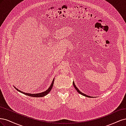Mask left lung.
Returning a JSON list of instances; mask_svg holds the SVG:
<instances>
[{
    "label": "left lung",
    "instance_id": "8db88e82",
    "mask_svg": "<svg viewBox=\"0 0 126 126\" xmlns=\"http://www.w3.org/2000/svg\"><path fill=\"white\" fill-rule=\"evenodd\" d=\"M73 85H74V87H75V88L76 89V90H77V91H78V93H79V94H82V95H83V96H85V97H91L90 96H87V95H86V94H84L83 93H82L81 91H80V90L77 88V87H76V85H75V83H74V82H73Z\"/></svg>",
    "mask_w": 126,
    "mask_h": 126
}]
</instances>
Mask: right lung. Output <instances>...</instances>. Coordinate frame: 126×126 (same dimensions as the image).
<instances>
[{"label":"right lung","mask_w":126,"mask_h":126,"mask_svg":"<svg viewBox=\"0 0 126 126\" xmlns=\"http://www.w3.org/2000/svg\"><path fill=\"white\" fill-rule=\"evenodd\" d=\"M54 80H53V81H52V83H51V85H50V86L49 87V88L46 90V91H44V92H43V93H39V94H28V93H24V92H22V91H20V90H18V89H17L16 87H15V88L17 90H18V91H19L20 93H22V94H26V95H27V96H30V97H44L45 96H46V95H47L49 92H50V90H51V89H52V87H53V85H54Z\"/></svg>","instance_id":"add662e5"}]
</instances>
